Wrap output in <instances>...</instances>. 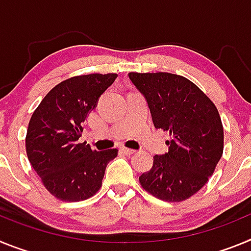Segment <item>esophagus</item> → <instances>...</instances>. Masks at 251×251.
I'll return each mask as SVG.
<instances>
[{
    "mask_svg": "<svg viewBox=\"0 0 251 251\" xmlns=\"http://www.w3.org/2000/svg\"><path fill=\"white\" fill-rule=\"evenodd\" d=\"M121 152L124 153V154H127V156H130V154H133V153L136 152V151L130 150V148H127V147H122Z\"/></svg>",
    "mask_w": 251,
    "mask_h": 251,
    "instance_id": "1",
    "label": "esophagus"
}]
</instances>
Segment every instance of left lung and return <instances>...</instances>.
I'll list each match as a JSON object with an SVG mask.
<instances>
[{
	"mask_svg": "<svg viewBox=\"0 0 251 251\" xmlns=\"http://www.w3.org/2000/svg\"><path fill=\"white\" fill-rule=\"evenodd\" d=\"M145 95L156 128L170 132L168 153L153 157L142 174L143 190L167 202H181L200 191L214 174L224 151L220 114L202 90L181 75L129 73Z\"/></svg>",
	"mask_w": 251,
	"mask_h": 251,
	"instance_id": "left-lung-1",
	"label": "left lung"
}]
</instances>
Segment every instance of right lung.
I'll list each match as a JSON object with an SVG mask.
<instances>
[{
    "instance_id": "obj_1",
    "label": "right lung",
    "mask_w": 251,
    "mask_h": 251,
    "mask_svg": "<svg viewBox=\"0 0 251 251\" xmlns=\"http://www.w3.org/2000/svg\"><path fill=\"white\" fill-rule=\"evenodd\" d=\"M117 76L109 73L69 77L55 85L31 115L27 158L46 190L59 200L75 202L94 196L106 165L118 154L117 148L95 151L79 142L84 122Z\"/></svg>"
}]
</instances>
